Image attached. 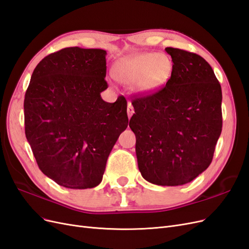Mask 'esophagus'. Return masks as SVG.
I'll use <instances>...</instances> for the list:
<instances>
[{
  "mask_svg": "<svg viewBox=\"0 0 249 249\" xmlns=\"http://www.w3.org/2000/svg\"><path fill=\"white\" fill-rule=\"evenodd\" d=\"M126 112H127V116H129V118L132 117V115L134 114V108L132 106V104L129 102L127 103V109H126Z\"/></svg>",
  "mask_w": 249,
  "mask_h": 249,
  "instance_id": "34e87169",
  "label": "esophagus"
}]
</instances>
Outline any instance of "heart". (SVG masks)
<instances>
[{"instance_id":"b5f03b06","label":"heart","mask_w":249,"mask_h":249,"mask_svg":"<svg viewBox=\"0 0 249 249\" xmlns=\"http://www.w3.org/2000/svg\"><path fill=\"white\" fill-rule=\"evenodd\" d=\"M172 61L165 54L154 52L136 53L115 62L112 74L123 84L136 83L140 93H153L161 89L171 77Z\"/></svg>"}]
</instances>
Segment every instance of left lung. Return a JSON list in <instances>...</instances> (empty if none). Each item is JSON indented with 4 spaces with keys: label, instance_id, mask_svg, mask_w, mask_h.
<instances>
[{
    "label": "left lung",
    "instance_id": "left-lung-1",
    "mask_svg": "<svg viewBox=\"0 0 249 249\" xmlns=\"http://www.w3.org/2000/svg\"><path fill=\"white\" fill-rule=\"evenodd\" d=\"M172 73L166 86L132 102L138 168L159 186L190 183L212 162L222 129V92L202 57L166 48ZM139 140H137V138Z\"/></svg>",
    "mask_w": 249,
    "mask_h": 249
}]
</instances>
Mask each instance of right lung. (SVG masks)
<instances>
[{"label":"right lung","instance_id":"right-lung-1","mask_svg":"<svg viewBox=\"0 0 249 249\" xmlns=\"http://www.w3.org/2000/svg\"><path fill=\"white\" fill-rule=\"evenodd\" d=\"M107 52L66 48L37 64L26 91L25 132L40 170L58 185H99L129 124L126 101L105 102Z\"/></svg>","mask_w":249,"mask_h":249}]
</instances>
